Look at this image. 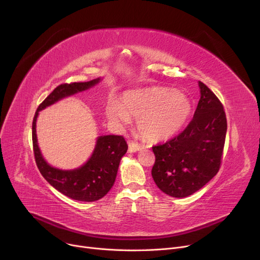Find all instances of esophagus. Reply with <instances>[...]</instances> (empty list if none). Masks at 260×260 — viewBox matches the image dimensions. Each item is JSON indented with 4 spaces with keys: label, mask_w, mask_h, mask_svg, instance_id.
I'll list each match as a JSON object with an SVG mask.
<instances>
[{
    "label": "esophagus",
    "mask_w": 260,
    "mask_h": 260,
    "mask_svg": "<svg viewBox=\"0 0 260 260\" xmlns=\"http://www.w3.org/2000/svg\"><path fill=\"white\" fill-rule=\"evenodd\" d=\"M141 149V145L137 142L135 141H129L128 142V152L129 153H135V152H138Z\"/></svg>",
    "instance_id": "obj_1"
}]
</instances>
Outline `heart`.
<instances>
[{
  "label": "heart",
  "instance_id": "b5f03b06",
  "mask_svg": "<svg viewBox=\"0 0 260 260\" xmlns=\"http://www.w3.org/2000/svg\"><path fill=\"white\" fill-rule=\"evenodd\" d=\"M190 114V103L181 93L157 89L128 91L121 103L111 102L106 107L108 119L120 125L137 119V127L149 141L166 140L178 132Z\"/></svg>",
  "mask_w": 260,
  "mask_h": 260
}]
</instances>
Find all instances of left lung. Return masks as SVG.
Instances as JSON below:
<instances>
[{"mask_svg": "<svg viewBox=\"0 0 260 260\" xmlns=\"http://www.w3.org/2000/svg\"><path fill=\"white\" fill-rule=\"evenodd\" d=\"M199 87L200 100L188 125L173 139L153 146V179L163 193L176 198L197 192L221 165L226 135L223 105L200 81Z\"/></svg>", "mask_w": 260, "mask_h": 260, "instance_id": "obj_1", "label": "left lung"}]
</instances>
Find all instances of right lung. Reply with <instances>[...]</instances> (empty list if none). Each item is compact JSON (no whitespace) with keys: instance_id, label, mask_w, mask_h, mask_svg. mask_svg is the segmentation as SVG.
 <instances>
[{"instance_id":"add662e5","label":"right lung","mask_w":260,"mask_h":260,"mask_svg":"<svg viewBox=\"0 0 260 260\" xmlns=\"http://www.w3.org/2000/svg\"><path fill=\"white\" fill-rule=\"evenodd\" d=\"M100 79L88 82H74L57 86L41 103L32 121V145L37 167L46 181L63 195L75 200L91 202L104 197L114 185L121 158L127 151L123 136L107 135L97 139L91 157L84 166L73 171L50 167L42 157L37 142L36 121L39 112L57 101L95 85Z\"/></svg>"}]
</instances>
